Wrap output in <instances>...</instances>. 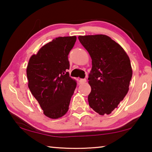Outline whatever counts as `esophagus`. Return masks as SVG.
Here are the masks:
<instances>
[{
	"label": "esophagus",
	"mask_w": 152,
	"mask_h": 152,
	"mask_svg": "<svg viewBox=\"0 0 152 152\" xmlns=\"http://www.w3.org/2000/svg\"><path fill=\"white\" fill-rule=\"evenodd\" d=\"M86 82V80L85 78H84V79L82 78L80 80V84H84V83H85Z\"/></svg>",
	"instance_id": "1"
}]
</instances>
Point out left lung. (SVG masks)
<instances>
[{"label": "left lung", "instance_id": "obj_1", "mask_svg": "<svg viewBox=\"0 0 152 152\" xmlns=\"http://www.w3.org/2000/svg\"><path fill=\"white\" fill-rule=\"evenodd\" d=\"M78 39L92 59L90 107L99 115H109L128 92L133 73L129 58L107 35L79 36Z\"/></svg>", "mask_w": 152, "mask_h": 152}]
</instances>
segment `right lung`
Masks as SVG:
<instances>
[{
  "label": "right lung",
  "instance_id": "obj_1",
  "mask_svg": "<svg viewBox=\"0 0 152 152\" xmlns=\"http://www.w3.org/2000/svg\"><path fill=\"white\" fill-rule=\"evenodd\" d=\"M76 41V36L56 38L33 55L28 63V86L43 114L51 119H58L68 112L76 87L68 72V56Z\"/></svg>",
  "mask_w": 152,
  "mask_h": 152
}]
</instances>
